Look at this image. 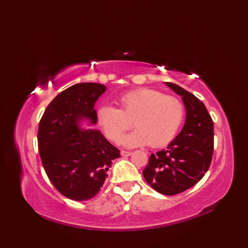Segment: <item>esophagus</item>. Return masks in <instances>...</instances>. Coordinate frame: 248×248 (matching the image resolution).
<instances>
[{
  "label": "esophagus",
  "instance_id": "obj_1",
  "mask_svg": "<svg viewBox=\"0 0 248 248\" xmlns=\"http://www.w3.org/2000/svg\"><path fill=\"white\" fill-rule=\"evenodd\" d=\"M120 155H121V156H129V155H132V152L125 151V150H121L120 151Z\"/></svg>",
  "mask_w": 248,
  "mask_h": 248
}]
</instances>
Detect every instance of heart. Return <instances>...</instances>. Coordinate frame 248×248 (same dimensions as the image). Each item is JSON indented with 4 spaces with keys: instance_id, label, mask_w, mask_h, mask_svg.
<instances>
[{
    "instance_id": "heart-1",
    "label": "heart",
    "mask_w": 248,
    "mask_h": 248,
    "mask_svg": "<svg viewBox=\"0 0 248 248\" xmlns=\"http://www.w3.org/2000/svg\"><path fill=\"white\" fill-rule=\"evenodd\" d=\"M118 104L119 109L108 105L99 108L97 121L108 140L118 141L132 120L138 129L120 140L129 148L147 144L155 148L167 145L176 136L184 118L181 100L155 89L138 88L124 93Z\"/></svg>"
}]
</instances>
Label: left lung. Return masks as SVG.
Instances as JSON below:
<instances>
[{"label": "left lung", "instance_id": "obj_1", "mask_svg": "<svg viewBox=\"0 0 248 248\" xmlns=\"http://www.w3.org/2000/svg\"><path fill=\"white\" fill-rule=\"evenodd\" d=\"M165 84L182 97L186 123L166 149L151 154L143 175L156 192L170 196L194 186L208 171L213 155L214 131L211 116L197 97L177 84Z\"/></svg>", "mask_w": 248, "mask_h": 248}]
</instances>
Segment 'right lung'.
I'll return each mask as SVG.
<instances>
[{"label":"right lung","instance_id":"obj_1","mask_svg":"<svg viewBox=\"0 0 248 248\" xmlns=\"http://www.w3.org/2000/svg\"><path fill=\"white\" fill-rule=\"evenodd\" d=\"M107 87L78 83L60 93L46 107L38 128V149L49 180L62 195L82 202L100 191L120 151L96 129L93 107Z\"/></svg>","mask_w":248,"mask_h":248}]
</instances>
